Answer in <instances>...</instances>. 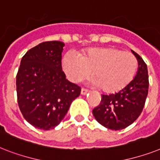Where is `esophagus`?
<instances>
[{
	"label": "esophagus",
	"mask_w": 160,
	"mask_h": 160,
	"mask_svg": "<svg viewBox=\"0 0 160 160\" xmlns=\"http://www.w3.org/2000/svg\"><path fill=\"white\" fill-rule=\"evenodd\" d=\"M88 93H89V90H88V89H84V88H82V89H81V94H82V95H85V94Z\"/></svg>",
	"instance_id": "esophagus-1"
}]
</instances>
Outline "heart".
I'll return each instance as SVG.
<instances>
[{"label": "heart", "instance_id": "1", "mask_svg": "<svg viewBox=\"0 0 160 160\" xmlns=\"http://www.w3.org/2000/svg\"><path fill=\"white\" fill-rule=\"evenodd\" d=\"M62 66L67 77L75 82L87 78L93 71V85L101 87L107 93H113L132 81L138 62L131 52L105 48L89 49L83 57L68 52L63 58Z\"/></svg>", "mask_w": 160, "mask_h": 160}]
</instances>
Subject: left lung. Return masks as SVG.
Instances as JSON below:
<instances>
[{"label": "left lung", "instance_id": "1", "mask_svg": "<svg viewBox=\"0 0 160 160\" xmlns=\"http://www.w3.org/2000/svg\"><path fill=\"white\" fill-rule=\"evenodd\" d=\"M138 71L134 79L120 91L109 95L102 94L100 104L93 108V115L98 123L108 129H124L134 122L145 106L149 89L147 66L134 51Z\"/></svg>", "mask_w": 160, "mask_h": 160}]
</instances>
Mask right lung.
<instances>
[{
	"instance_id": "obj_1",
	"label": "right lung",
	"mask_w": 160,
	"mask_h": 160,
	"mask_svg": "<svg viewBox=\"0 0 160 160\" xmlns=\"http://www.w3.org/2000/svg\"><path fill=\"white\" fill-rule=\"evenodd\" d=\"M64 42L39 43L22 58L16 76L17 100L24 119L38 129H53L80 94L62 71Z\"/></svg>"
}]
</instances>
